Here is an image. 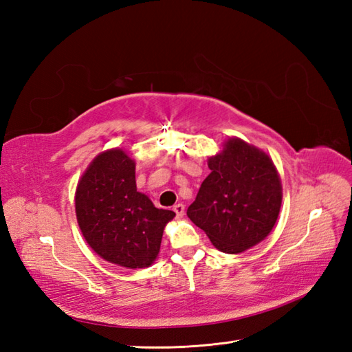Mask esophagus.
<instances>
[{
    "mask_svg": "<svg viewBox=\"0 0 352 352\" xmlns=\"http://www.w3.org/2000/svg\"><path fill=\"white\" fill-rule=\"evenodd\" d=\"M174 212H175V214H177V218L178 219H182L183 218V214H184V204H175L174 206Z\"/></svg>",
    "mask_w": 352,
    "mask_h": 352,
    "instance_id": "obj_1",
    "label": "esophagus"
}]
</instances>
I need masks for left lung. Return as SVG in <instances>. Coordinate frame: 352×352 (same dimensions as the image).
<instances>
[{
  "label": "left lung",
  "mask_w": 352,
  "mask_h": 352,
  "mask_svg": "<svg viewBox=\"0 0 352 352\" xmlns=\"http://www.w3.org/2000/svg\"><path fill=\"white\" fill-rule=\"evenodd\" d=\"M207 164L212 172L188 208L189 219L204 230L216 250L227 254H241L265 241L283 199L281 178L271 157L233 136Z\"/></svg>",
  "instance_id": "8db88e82"
}]
</instances>
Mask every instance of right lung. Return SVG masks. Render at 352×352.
<instances>
[{
  "label": "right lung",
  "instance_id": "add662e5",
  "mask_svg": "<svg viewBox=\"0 0 352 352\" xmlns=\"http://www.w3.org/2000/svg\"><path fill=\"white\" fill-rule=\"evenodd\" d=\"M81 234L98 256L126 269L151 266L172 210L157 208L136 188V162L122 148L100 153L76 189Z\"/></svg>",
  "mask_w": 352,
  "mask_h": 352
}]
</instances>
